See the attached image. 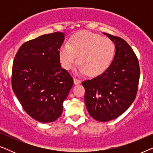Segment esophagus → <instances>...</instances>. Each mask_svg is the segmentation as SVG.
<instances>
[{
  "label": "esophagus",
  "mask_w": 153,
  "mask_h": 153,
  "mask_svg": "<svg viewBox=\"0 0 153 153\" xmlns=\"http://www.w3.org/2000/svg\"><path fill=\"white\" fill-rule=\"evenodd\" d=\"M80 83H81L80 80H79V79H77L76 78H74V83L75 85H78Z\"/></svg>",
  "instance_id": "34e87169"
}]
</instances>
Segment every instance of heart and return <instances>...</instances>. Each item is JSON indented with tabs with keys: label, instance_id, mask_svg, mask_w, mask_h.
<instances>
[{
	"label": "heart",
	"instance_id": "1",
	"mask_svg": "<svg viewBox=\"0 0 153 153\" xmlns=\"http://www.w3.org/2000/svg\"><path fill=\"white\" fill-rule=\"evenodd\" d=\"M115 44L110 39L89 31H82L73 35L68 44L59 50L62 68L70 70L77 62L76 72L96 76L104 73L111 64L115 56Z\"/></svg>",
	"mask_w": 153,
	"mask_h": 153
}]
</instances>
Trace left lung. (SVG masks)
Returning <instances> with one entry per match:
<instances>
[{
  "label": "left lung",
  "instance_id": "obj_1",
  "mask_svg": "<svg viewBox=\"0 0 153 153\" xmlns=\"http://www.w3.org/2000/svg\"><path fill=\"white\" fill-rule=\"evenodd\" d=\"M114 42L116 53L104 73L82 82L88 111L95 120L107 122L120 116L134 100L140 69L134 52L120 37L103 33Z\"/></svg>",
  "mask_w": 153,
  "mask_h": 153
}]
</instances>
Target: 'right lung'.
Here are the masks:
<instances>
[{"instance_id": "right-lung-1", "label": "right lung", "mask_w": 153, "mask_h": 153, "mask_svg": "<svg viewBox=\"0 0 153 153\" xmlns=\"http://www.w3.org/2000/svg\"><path fill=\"white\" fill-rule=\"evenodd\" d=\"M65 33L41 35L25 42L12 65V87L25 111L41 123H51L62 113L73 79L60 66L59 50Z\"/></svg>"}]
</instances>
